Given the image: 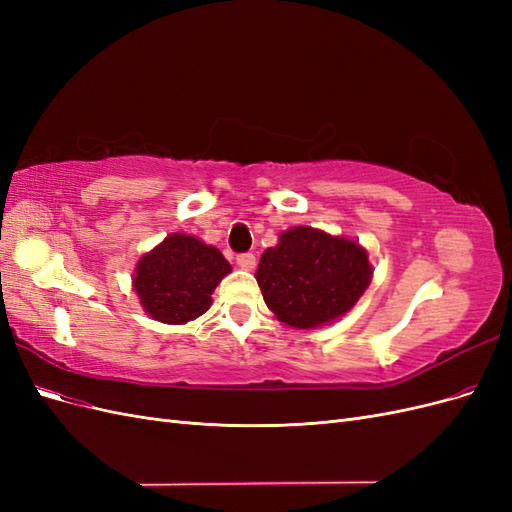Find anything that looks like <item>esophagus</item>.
I'll list each match as a JSON object with an SVG mask.
<instances>
[{
    "label": "esophagus",
    "mask_w": 512,
    "mask_h": 512,
    "mask_svg": "<svg viewBox=\"0 0 512 512\" xmlns=\"http://www.w3.org/2000/svg\"><path fill=\"white\" fill-rule=\"evenodd\" d=\"M237 265L241 267V269H245V271H252L254 267H256V256L254 254H239L237 256Z\"/></svg>",
    "instance_id": "1"
}]
</instances>
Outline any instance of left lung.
<instances>
[{
    "label": "left lung",
    "instance_id": "1",
    "mask_svg": "<svg viewBox=\"0 0 512 512\" xmlns=\"http://www.w3.org/2000/svg\"><path fill=\"white\" fill-rule=\"evenodd\" d=\"M371 275L374 267L356 241L294 226L262 252L256 282L277 320L294 329H316L350 312Z\"/></svg>",
    "mask_w": 512,
    "mask_h": 512
}]
</instances>
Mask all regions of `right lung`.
<instances>
[{
    "instance_id": "right-lung-1",
    "label": "right lung",
    "mask_w": 512,
    "mask_h": 512,
    "mask_svg": "<svg viewBox=\"0 0 512 512\" xmlns=\"http://www.w3.org/2000/svg\"><path fill=\"white\" fill-rule=\"evenodd\" d=\"M228 273L218 247L173 232L138 260L132 286L153 320L185 324L207 312L215 286Z\"/></svg>"
}]
</instances>
